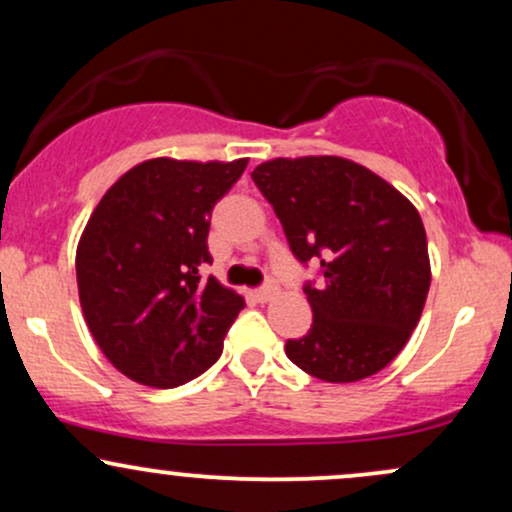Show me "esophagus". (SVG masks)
<instances>
[{
  "label": "esophagus",
  "instance_id": "esophagus-1",
  "mask_svg": "<svg viewBox=\"0 0 512 512\" xmlns=\"http://www.w3.org/2000/svg\"><path fill=\"white\" fill-rule=\"evenodd\" d=\"M274 293H276V286H274V284H264V286H260V289L255 291V298H257V301H260V303H267L269 298L274 296Z\"/></svg>",
  "mask_w": 512,
  "mask_h": 512
}]
</instances>
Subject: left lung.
Instances as JSON below:
<instances>
[{"label":"left lung","mask_w":512,"mask_h":512,"mask_svg":"<svg viewBox=\"0 0 512 512\" xmlns=\"http://www.w3.org/2000/svg\"><path fill=\"white\" fill-rule=\"evenodd\" d=\"M289 248L317 279L313 325L286 356L325 383L375 375L404 349L424 310L431 264L419 211L390 182L337 156L274 158L252 170Z\"/></svg>","instance_id":"left-lung-1"}]
</instances>
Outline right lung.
Instances as JSON below:
<instances>
[{
	"label": "right lung",
	"mask_w": 512,
	"mask_h": 512,
	"mask_svg": "<svg viewBox=\"0 0 512 512\" xmlns=\"http://www.w3.org/2000/svg\"><path fill=\"white\" fill-rule=\"evenodd\" d=\"M248 161L151 158L105 192L76 250L86 325L108 361L151 387H178L219 361L245 301L214 276V204Z\"/></svg>",
	"instance_id": "obj_1"
}]
</instances>
